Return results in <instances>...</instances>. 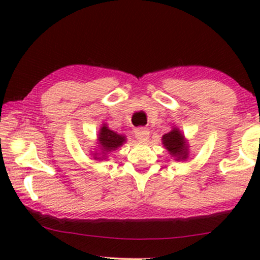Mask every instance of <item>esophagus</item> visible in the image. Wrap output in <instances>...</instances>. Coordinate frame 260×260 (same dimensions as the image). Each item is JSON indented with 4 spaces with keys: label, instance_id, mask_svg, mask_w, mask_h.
<instances>
[{
    "label": "esophagus",
    "instance_id": "1",
    "mask_svg": "<svg viewBox=\"0 0 260 260\" xmlns=\"http://www.w3.org/2000/svg\"><path fill=\"white\" fill-rule=\"evenodd\" d=\"M136 138L139 142H147L149 138V132L147 128H138V129H136Z\"/></svg>",
    "mask_w": 260,
    "mask_h": 260
}]
</instances>
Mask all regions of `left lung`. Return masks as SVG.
Instances as JSON below:
<instances>
[{"label":"left lung","instance_id":"8db88e82","mask_svg":"<svg viewBox=\"0 0 260 260\" xmlns=\"http://www.w3.org/2000/svg\"><path fill=\"white\" fill-rule=\"evenodd\" d=\"M162 144L168 149L171 156L175 157V160L178 161L187 159L188 145L186 144V139H184L183 134L180 132V129L174 128L171 132L164 134Z\"/></svg>","mask_w":260,"mask_h":260}]
</instances>
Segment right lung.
Masks as SVG:
<instances>
[{
  "mask_svg": "<svg viewBox=\"0 0 260 260\" xmlns=\"http://www.w3.org/2000/svg\"><path fill=\"white\" fill-rule=\"evenodd\" d=\"M98 144L100 145L101 148V151H103V155H101L100 158V154L98 155L95 153L94 155V159H103L105 155L109 153V151H112V150H116L118 147H121L122 144H123L124 142H126V137L122 136V134H117L116 132H113V131L109 129V127L106 126V124H104L103 127H101L100 132H99V136H98ZM105 159V157H104Z\"/></svg>",
  "mask_w": 260,
  "mask_h": 260,
  "instance_id": "right-lung-1",
  "label": "right lung"
}]
</instances>
